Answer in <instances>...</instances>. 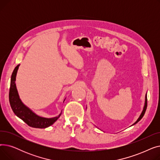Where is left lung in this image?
Returning a JSON list of instances; mask_svg holds the SVG:
<instances>
[{
  "label": "left lung",
  "mask_w": 160,
  "mask_h": 160,
  "mask_svg": "<svg viewBox=\"0 0 160 160\" xmlns=\"http://www.w3.org/2000/svg\"><path fill=\"white\" fill-rule=\"evenodd\" d=\"M147 108V95H145V106H144V108H143V110H142V112L141 115L139 116V117L138 118V119L137 120V121H136L135 123H133V125H134V124H136V123H138V122L142 118V117L144 116L145 113V112H146Z\"/></svg>",
  "instance_id": "left-lung-1"
}]
</instances>
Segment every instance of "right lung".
I'll return each mask as SVG.
<instances>
[{
    "label": "right lung",
    "instance_id": "right-lung-1",
    "mask_svg": "<svg viewBox=\"0 0 160 160\" xmlns=\"http://www.w3.org/2000/svg\"><path fill=\"white\" fill-rule=\"evenodd\" d=\"M19 66V65L15 67L11 77L9 100L12 110L17 116L21 119L24 122H26L30 127L37 128H47L50 127V125L53 124V123L58 120L59 117H60L62 113L58 116L53 117V118H44V117H39L32 112L28 108H27L21 102L15 83L16 74Z\"/></svg>",
    "mask_w": 160,
    "mask_h": 160
}]
</instances>
